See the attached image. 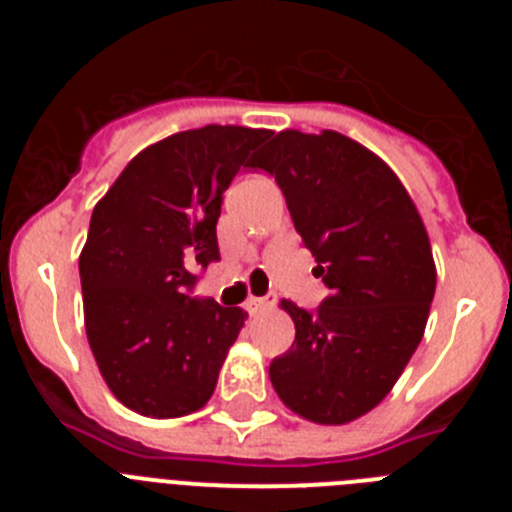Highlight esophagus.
I'll return each mask as SVG.
<instances>
[{"instance_id": "1", "label": "esophagus", "mask_w": 512, "mask_h": 512, "mask_svg": "<svg viewBox=\"0 0 512 512\" xmlns=\"http://www.w3.org/2000/svg\"><path fill=\"white\" fill-rule=\"evenodd\" d=\"M274 305H277V297H248L246 300V310L251 312V315L274 310Z\"/></svg>"}]
</instances>
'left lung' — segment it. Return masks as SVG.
<instances>
[{
  "label": "left lung",
  "instance_id": "obj_1",
  "mask_svg": "<svg viewBox=\"0 0 512 512\" xmlns=\"http://www.w3.org/2000/svg\"><path fill=\"white\" fill-rule=\"evenodd\" d=\"M251 166L277 179L330 289L315 312L282 300L297 333L271 384L312 423H351L390 395L423 338L436 292L425 225L395 171L336 130H282Z\"/></svg>",
  "mask_w": 512,
  "mask_h": 512
}]
</instances>
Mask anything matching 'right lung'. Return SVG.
I'll list each match as a JSON object with an SVG mask.
<instances>
[{
	"label": "right lung",
	"instance_id": "right-lung-1",
	"mask_svg": "<svg viewBox=\"0 0 512 512\" xmlns=\"http://www.w3.org/2000/svg\"><path fill=\"white\" fill-rule=\"evenodd\" d=\"M269 130L205 125L158 140L97 202L81 248L84 325L112 395L148 418L205 408L241 307L192 297L197 269L220 259L223 192Z\"/></svg>",
	"mask_w": 512,
	"mask_h": 512
}]
</instances>
